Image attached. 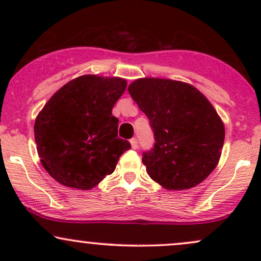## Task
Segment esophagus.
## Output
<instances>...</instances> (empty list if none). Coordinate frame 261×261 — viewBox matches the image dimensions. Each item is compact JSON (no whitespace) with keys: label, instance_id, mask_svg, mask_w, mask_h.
I'll use <instances>...</instances> for the list:
<instances>
[{"label":"esophagus","instance_id":"34e87169","mask_svg":"<svg viewBox=\"0 0 261 261\" xmlns=\"http://www.w3.org/2000/svg\"><path fill=\"white\" fill-rule=\"evenodd\" d=\"M130 143H131V147H133L134 149H136L137 147H139V142H137V139H131L130 140Z\"/></svg>","mask_w":261,"mask_h":261}]
</instances>
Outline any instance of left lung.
Instances as JSON below:
<instances>
[{"mask_svg":"<svg viewBox=\"0 0 261 261\" xmlns=\"http://www.w3.org/2000/svg\"><path fill=\"white\" fill-rule=\"evenodd\" d=\"M128 93L149 120L153 147L142 153L148 175L168 190H185L216 168L224 142L220 116L195 87L141 79Z\"/></svg>","mask_w":261,"mask_h":261,"instance_id":"left-lung-1","label":"left lung"}]
</instances>
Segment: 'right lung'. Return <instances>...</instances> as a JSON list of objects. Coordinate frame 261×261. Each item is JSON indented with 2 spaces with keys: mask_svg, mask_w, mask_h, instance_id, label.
I'll return each instance as SVG.
<instances>
[{
  "mask_svg": "<svg viewBox=\"0 0 261 261\" xmlns=\"http://www.w3.org/2000/svg\"><path fill=\"white\" fill-rule=\"evenodd\" d=\"M126 81L87 74L60 88L39 113L34 136L46 172L65 187L88 190L112 174L130 149L118 137L114 104Z\"/></svg>",
  "mask_w": 261,
  "mask_h": 261,
  "instance_id": "obj_1",
  "label": "right lung"
}]
</instances>
